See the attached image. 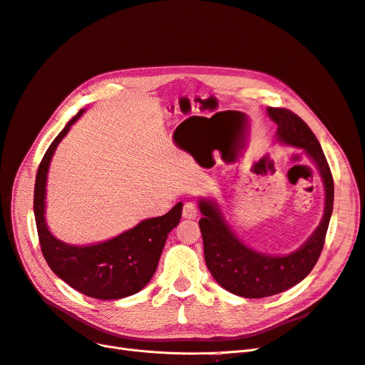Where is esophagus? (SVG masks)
Listing matches in <instances>:
<instances>
[{
	"mask_svg": "<svg viewBox=\"0 0 365 365\" xmlns=\"http://www.w3.org/2000/svg\"><path fill=\"white\" fill-rule=\"evenodd\" d=\"M182 216L185 219H195L197 216V207L195 202H185L182 207Z\"/></svg>",
	"mask_w": 365,
	"mask_h": 365,
	"instance_id": "obj_1",
	"label": "esophagus"
}]
</instances>
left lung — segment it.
<instances>
[{
  "mask_svg": "<svg viewBox=\"0 0 365 365\" xmlns=\"http://www.w3.org/2000/svg\"><path fill=\"white\" fill-rule=\"evenodd\" d=\"M267 114L277 125L275 141L302 149L315 164L324 187V212L319 225L300 247L288 254L275 256L244 244L231 230L216 200H197L202 213L200 228L208 271L225 291L244 298H263L280 294L306 279L322 254L334 210L332 173L311 128L288 109L268 108Z\"/></svg>",
  "mask_w": 365,
  "mask_h": 365,
  "instance_id": "8db88e82",
  "label": "left lung"
}]
</instances>
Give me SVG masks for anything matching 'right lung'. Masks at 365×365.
<instances>
[{
    "label": "right lung",
    "mask_w": 365,
    "mask_h": 365,
    "mask_svg": "<svg viewBox=\"0 0 365 365\" xmlns=\"http://www.w3.org/2000/svg\"><path fill=\"white\" fill-rule=\"evenodd\" d=\"M85 113L81 109L43 155L36 173L35 210L41 250L51 271L73 289L98 300H118L141 291L157 271L161 252L170 231L180 224L182 202L169 213L143 219L135 227L111 239L90 245H71L54 236L46 217L47 178L51 158L70 128Z\"/></svg>",
    "instance_id": "obj_1"
}]
</instances>
